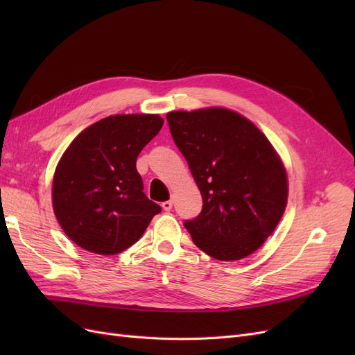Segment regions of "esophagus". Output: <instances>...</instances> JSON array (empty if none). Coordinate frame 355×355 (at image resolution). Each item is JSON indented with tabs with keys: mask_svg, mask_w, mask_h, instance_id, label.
Masks as SVG:
<instances>
[{
	"mask_svg": "<svg viewBox=\"0 0 355 355\" xmlns=\"http://www.w3.org/2000/svg\"><path fill=\"white\" fill-rule=\"evenodd\" d=\"M161 207H163L166 211H170L171 210V207H173V201H164L163 204H161Z\"/></svg>",
	"mask_w": 355,
	"mask_h": 355,
	"instance_id": "esophagus-1",
	"label": "esophagus"
}]
</instances>
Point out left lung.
<instances>
[{
    "instance_id": "obj_1",
    "label": "left lung",
    "mask_w": 355,
    "mask_h": 355,
    "mask_svg": "<svg viewBox=\"0 0 355 355\" xmlns=\"http://www.w3.org/2000/svg\"><path fill=\"white\" fill-rule=\"evenodd\" d=\"M170 133L202 197L184 225L192 241L219 261H239L270 237L287 204V175L266 136L225 110L173 111Z\"/></svg>"
}]
</instances>
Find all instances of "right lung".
<instances>
[{
	"label": "right lung",
	"mask_w": 355,
	"mask_h": 355,
	"mask_svg": "<svg viewBox=\"0 0 355 355\" xmlns=\"http://www.w3.org/2000/svg\"><path fill=\"white\" fill-rule=\"evenodd\" d=\"M164 120L111 115L85 128L62 155L53 178V209L63 232L84 250L116 254L142 237L161 211L144 192L136 159Z\"/></svg>",
	"instance_id": "1"
}]
</instances>
